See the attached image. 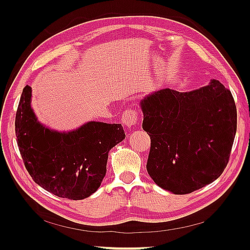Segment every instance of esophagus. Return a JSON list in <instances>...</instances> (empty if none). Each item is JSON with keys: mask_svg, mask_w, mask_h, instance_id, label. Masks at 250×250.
Instances as JSON below:
<instances>
[{"mask_svg": "<svg viewBox=\"0 0 250 250\" xmlns=\"http://www.w3.org/2000/svg\"><path fill=\"white\" fill-rule=\"evenodd\" d=\"M139 121V115L138 111L134 109H126L122 117H121V122L123 123V125L127 128V129H130L131 127H133L135 124L138 123Z\"/></svg>", "mask_w": 250, "mask_h": 250, "instance_id": "obj_1", "label": "esophagus"}]
</instances>
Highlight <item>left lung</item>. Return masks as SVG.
Listing matches in <instances>:
<instances>
[{"label": "left lung", "instance_id": "left-lung-1", "mask_svg": "<svg viewBox=\"0 0 250 250\" xmlns=\"http://www.w3.org/2000/svg\"><path fill=\"white\" fill-rule=\"evenodd\" d=\"M140 106L151 139L147 171L158 187L184 195L221 175L237 131V108L220 81L191 92L156 90Z\"/></svg>", "mask_w": 250, "mask_h": 250}]
</instances>
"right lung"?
I'll return each instance as SVG.
<instances>
[{
  "label": "right lung",
  "mask_w": 250,
  "mask_h": 250,
  "mask_svg": "<svg viewBox=\"0 0 250 250\" xmlns=\"http://www.w3.org/2000/svg\"><path fill=\"white\" fill-rule=\"evenodd\" d=\"M25 86L16 116V135L25 167L35 183L58 197L81 200L99 188L108 152L125 139L121 124L89 121L58 131L41 123Z\"/></svg>",
  "instance_id": "1"
}]
</instances>
